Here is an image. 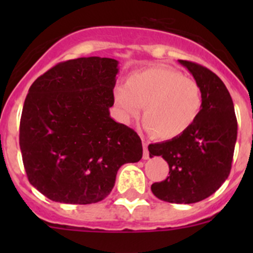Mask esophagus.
<instances>
[{
	"mask_svg": "<svg viewBox=\"0 0 253 253\" xmlns=\"http://www.w3.org/2000/svg\"><path fill=\"white\" fill-rule=\"evenodd\" d=\"M149 158V152H148V142L143 139V159Z\"/></svg>",
	"mask_w": 253,
	"mask_h": 253,
	"instance_id": "esophagus-1",
	"label": "esophagus"
}]
</instances>
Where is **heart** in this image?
I'll use <instances>...</instances> for the list:
<instances>
[{
	"mask_svg": "<svg viewBox=\"0 0 253 253\" xmlns=\"http://www.w3.org/2000/svg\"><path fill=\"white\" fill-rule=\"evenodd\" d=\"M112 99L125 124L138 117L143 105L144 128L162 139L176 138L188 131L203 106L200 84L163 65L132 72L126 84L114 86Z\"/></svg>",
	"mask_w": 253,
	"mask_h": 253,
	"instance_id": "b5f03b06",
	"label": "heart"
}]
</instances>
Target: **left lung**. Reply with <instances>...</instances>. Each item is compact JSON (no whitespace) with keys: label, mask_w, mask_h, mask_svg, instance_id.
Returning a JSON list of instances; mask_svg holds the SVG:
<instances>
[{"label":"left lung","mask_w":253,"mask_h":253,"mask_svg":"<svg viewBox=\"0 0 253 253\" xmlns=\"http://www.w3.org/2000/svg\"><path fill=\"white\" fill-rule=\"evenodd\" d=\"M202 89L203 106L188 131L176 138L149 144V155H162L169 176L154 182L155 197L169 203L200 202L213 195L230 174L237 137L233 99L220 78L208 68L178 60Z\"/></svg>","instance_id":"1"}]
</instances>
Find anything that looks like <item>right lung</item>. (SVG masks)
I'll list each match as a JSON object with an SVG mask.
<instances>
[{"instance_id":"obj_1","label":"right lung","mask_w":253,"mask_h":253,"mask_svg":"<svg viewBox=\"0 0 253 253\" xmlns=\"http://www.w3.org/2000/svg\"><path fill=\"white\" fill-rule=\"evenodd\" d=\"M119 61L79 57L61 62L29 88L19 145L29 182L48 200L103 201L126 163L142 159L138 134L110 116Z\"/></svg>"}]
</instances>
